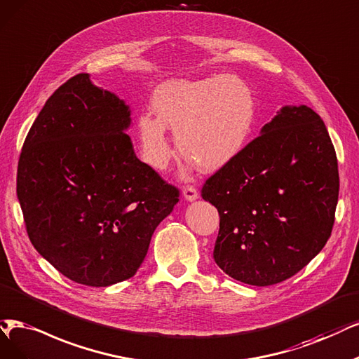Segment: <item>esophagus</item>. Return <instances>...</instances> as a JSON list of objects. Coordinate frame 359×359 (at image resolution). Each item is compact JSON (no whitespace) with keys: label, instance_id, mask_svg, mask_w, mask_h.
Wrapping results in <instances>:
<instances>
[{"label":"esophagus","instance_id":"esophagus-1","mask_svg":"<svg viewBox=\"0 0 359 359\" xmlns=\"http://www.w3.org/2000/svg\"><path fill=\"white\" fill-rule=\"evenodd\" d=\"M183 196H184V200L195 201L196 198L200 196V194H198L195 187H192V184H188V187H184V189H183Z\"/></svg>","mask_w":359,"mask_h":359}]
</instances>
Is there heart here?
<instances>
[{
	"label": "heart",
	"instance_id": "obj_1",
	"mask_svg": "<svg viewBox=\"0 0 359 359\" xmlns=\"http://www.w3.org/2000/svg\"><path fill=\"white\" fill-rule=\"evenodd\" d=\"M156 118H139L144 161L164 170L172 156L165 128L175 131L179 152L204 171L226 165L243 151L256 118L251 88L235 75L172 79L155 91Z\"/></svg>",
	"mask_w": 359,
	"mask_h": 359
}]
</instances>
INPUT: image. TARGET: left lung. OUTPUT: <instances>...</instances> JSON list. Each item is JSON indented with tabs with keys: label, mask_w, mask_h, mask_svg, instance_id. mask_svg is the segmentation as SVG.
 <instances>
[{
	"label": "left lung",
	"mask_w": 359,
	"mask_h": 359,
	"mask_svg": "<svg viewBox=\"0 0 359 359\" xmlns=\"http://www.w3.org/2000/svg\"><path fill=\"white\" fill-rule=\"evenodd\" d=\"M201 196L219 211L213 257L223 272L257 287L296 275L327 244L339 200L337 156L321 116L284 106L205 180Z\"/></svg>",
	"instance_id": "8db88e82"
}]
</instances>
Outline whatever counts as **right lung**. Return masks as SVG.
Listing matches in <instances>:
<instances>
[{
  "label": "right lung",
  "mask_w": 359,
  "mask_h": 359,
  "mask_svg": "<svg viewBox=\"0 0 359 359\" xmlns=\"http://www.w3.org/2000/svg\"><path fill=\"white\" fill-rule=\"evenodd\" d=\"M128 106L88 74L62 84L25 139L18 198L35 250L69 280H128L179 189L142 163L126 133Z\"/></svg>",
  "instance_id": "1"
}]
</instances>
